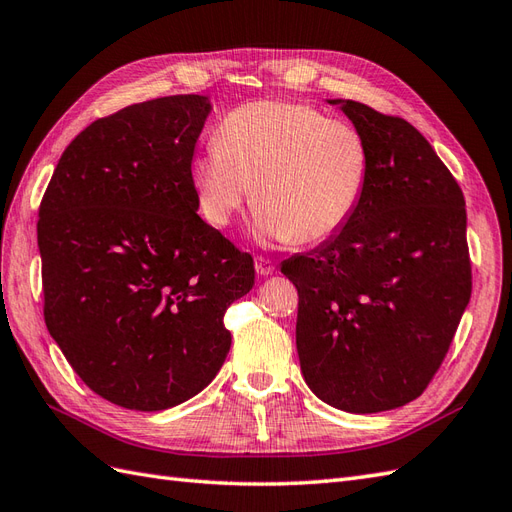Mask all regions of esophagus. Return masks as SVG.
Wrapping results in <instances>:
<instances>
[{
    "instance_id": "obj_1",
    "label": "esophagus",
    "mask_w": 512,
    "mask_h": 512,
    "mask_svg": "<svg viewBox=\"0 0 512 512\" xmlns=\"http://www.w3.org/2000/svg\"><path fill=\"white\" fill-rule=\"evenodd\" d=\"M255 270L257 274H261V277H268V274L274 272V264L266 257H255Z\"/></svg>"
}]
</instances>
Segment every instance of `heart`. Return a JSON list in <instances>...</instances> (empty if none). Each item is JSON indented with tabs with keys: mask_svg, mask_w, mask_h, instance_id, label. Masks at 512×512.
Masks as SVG:
<instances>
[{
	"mask_svg": "<svg viewBox=\"0 0 512 512\" xmlns=\"http://www.w3.org/2000/svg\"><path fill=\"white\" fill-rule=\"evenodd\" d=\"M370 149L361 131L298 101H251L196 153L190 179L203 218L227 227L248 199L261 240L316 244L342 229L361 203Z\"/></svg>",
	"mask_w": 512,
	"mask_h": 512,
	"instance_id": "b5f03b06",
	"label": "heart"
}]
</instances>
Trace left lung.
<instances>
[{"instance_id": "8db88e82", "label": "left lung", "mask_w": 512, "mask_h": 512, "mask_svg": "<svg viewBox=\"0 0 512 512\" xmlns=\"http://www.w3.org/2000/svg\"><path fill=\"white\" fill-rule=\"evenodd\" d=\"M342 103L370 149L361 203L329 242L285 259L300 370L318 398L378 413L422 396L471 296L465 196L419 131Z\"/></svg>"}]
</instances>
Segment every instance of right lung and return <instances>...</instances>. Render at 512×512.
<instances>
[{
	"instance_id": "right-lung-1",
	"label": "right lung",
	"mask_w": 512,
	"mask_h": 512,
	"mask_svg": "<svg viewBox=\"0 0 512 512\" xmlns=\"http://www.w3.org/2000/svg\"><path fill=\"white\" fill-rule=\"evenodd\" d=\"M201 95L97 119L64 149L38 207L43 316L97 396L164 411L196 396L231 346L225 313L255 266L196 214Z\"/></svg>"
}]
</instances>
